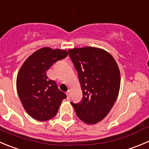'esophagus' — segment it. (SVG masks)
I'll return each instance as SVG.
<instances>
[{"instance_id": "34e87169", "label": "esophagus", "mask_w": 149, "mask_h": 149, "mask_svg": "<svg viewBox=\"0 0 149 149\" xmlns=\"http://www.w3.org/2000/svg\"><path fill=\"white\" fill-rule=\"evenodd\" d=\"M70 94H71V91L69 90L66 92V96H67V99L70 98Z\"/></svg>"}]
</instances>
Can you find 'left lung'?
Returning <instances> with one entry per match:
<instances>
[{"label":"left lung","instance_id":"1","mask_svg":"<svg viewBox=\"0 0 149 149\" xmlns=\"http://www.w3.org/2000/svg\"><path fill=\"white\" fill-rule=\"evenodd\" d=\"M78 73L83 99L71 102L77 117L87 124L104 119L115 104L121 85L118 64L110 53L101 48L84 47L69 49Z\"/></svg>","mask_w":149,"mask_h":149}]
</instances>
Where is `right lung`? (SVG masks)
<instances>
[{
  "instance_id": "1",
  "label": "right lung",
  "mask_w": 149,
  "mask_h": 149,
  "mask_svg": "<svg viewBox=\"0 0 149 149\" xmlns=\"http://www.w3.org/2000/svg\"><path fill=\"white\" fill-rule=\"evenodd\" d=\"M68 56V51L44 47L25 61L17 76V91L25 111L39 121L51 119L57 114L66 98L47 72L54 63Z\"/></svg>"
}]
</instances>
